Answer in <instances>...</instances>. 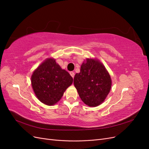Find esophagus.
I'll return each mask as SVG.
<instances>
[{
  "mask_svg": "<svg viewBox=\"0 0 149 149\" xmlns=\"http://www.w3.org/2000/svg\"><path fill=\"white\" fill-rule=\"evenodd\" d=\"M70 75L72 76V77L74 78V72L71 71L70 73Z\"/></svg>",
  "mask_w": 149,
  "mask_h": 149,
  "instance_id": "1",
  "label": "esophagus"
}]
</instances>
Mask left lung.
<instances>
[{"label":"left lung","mask_w":149,"mask_h":149,"mask_svg":"<svg viewBox=\"0 0 149 149\" xmlns=\"http://www.w3.org/2000/svg\"><path fill=\"white\" fill-rule=\"evenodd\" d=\"M74 84L86 104L96 107L104 101L111 88V79L105 67L96 60L87 59L74 78Z\"/></svg>","instance_id":"obj_1"}]
</instances>
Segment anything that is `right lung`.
Masks as SVG:
<instances>
[{"instance_id": "obj_1", "label": "right lung", "mask_w": 149, "mask_h": 149, "mask_svg": "<svg viewBox=\"0 0 149 149\" xmlns=\"http://www.w3.org/2000/svg\"><path fill=\"white\" fill-rule=\"evenodd\" d=\"M31 80L38 100L45 104L52 106L60 100L73 79L55 60L48 58L34 71Z\"/></svg>"}]
</instances>
